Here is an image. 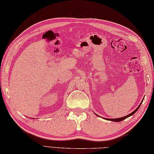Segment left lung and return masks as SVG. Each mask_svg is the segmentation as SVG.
<instances>
[{
    "mask_svg": "<svg viewBox=\"0 0 154 154\" xmlns=\"http://www.w3.org/2000/svg\"><path fill=\"white\" fill-rule=\"evenodd\" d=\"M144 98H143V100H144ZM143 100H142V101H143ZM142 101L141 102V103H140V105H139L138 106V108L136 109L134 112H133L132 113H131L130 114H128V115H127V116H125V117H120V118H116V119H108V118H103V119H106V120H108V121H115V122H119V121H123V120H124V119H127V117H130V116H133V115H134V114L137 112V111L139 109V108H140V105H141V103H142ZM98 116V115H96Z\"/></svg>",
    "mask_w": 154,
    "mask_h": 154,
    "instance_id": "obj_1",
    "label": "left lung"
}]
</instances>
